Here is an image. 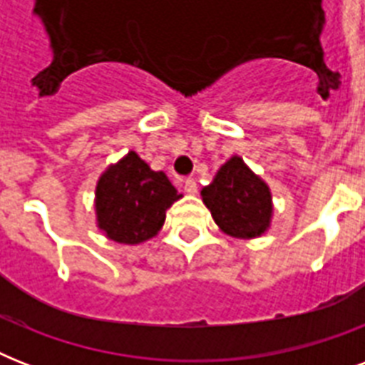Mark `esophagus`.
<instances>
[{
	"label": "esophagus",
	"mask_w": 365,
	"mask_h": 365,
	"mask_svg": "<svg viewBox=\"0 0 365 365\" xmlns=\"http://www.w3.org/2000/svg\"><path fill=\"white\" fill-rule=\"evenodd\" d=\"M183 191L189 195L197 193V182H195V178H185L183 180Z\"/></svg>",
	"instance_id": "1"
}]
</instances>
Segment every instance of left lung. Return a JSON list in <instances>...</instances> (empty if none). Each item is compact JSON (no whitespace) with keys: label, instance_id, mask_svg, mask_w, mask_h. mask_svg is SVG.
<instances>
[{"label":"left lung","instance_id":"obj_1","mask_svg":"<svg viewBox=\"0 0 365 365\" xmlns=\"http://www.w3.org/2000/svg\"><path fill=\"white\" fill-rule=\"evenodd\" d=\"M200 195L214 222L235 239L259 237L271 223V191L240 157H231Z\"/></svg>","mask_w":365,"mask_h":365}]
</instances>
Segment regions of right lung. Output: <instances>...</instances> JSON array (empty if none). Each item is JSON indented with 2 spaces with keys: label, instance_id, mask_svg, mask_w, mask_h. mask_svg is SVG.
Here are the masks:
<instances>
[{
  "label": "right lung",
  "instance_id": "add662e5",
  "mask_svg": "<svg viewBox=\"0 0 365 365\" xmlns=\"http://www.w3.org/2000/svg\"><path fill=\"white\" fill-rule=\"evenodd\" d=\"M182 195L165 172L149 168L134 151L111 165L96 185V220L106 237L140 244L159 233L166 210Z\"/></svg>",
  "mask_w": 365,
  "mask_h": 365
}]
</instances>
